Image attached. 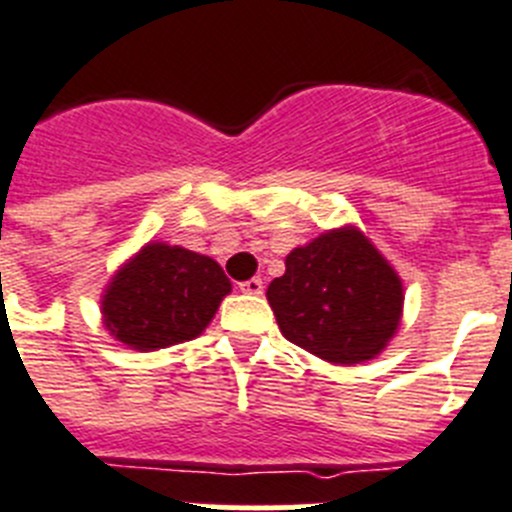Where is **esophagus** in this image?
Listing matches in <instances>:
<instances>
[{"instance_id":"esophagus-1","label":"esophagus","mask_w":512,"mask_h":512,"mask_svg":"<svg viewBox=\"0 0 512 512\" xmlns=\"http://www.w3.org/2000/svg\"><path fill=\"white\" fill-rule=\"evenodd\" d=\"M262 288H265V286H262V278H257V275H255V278H250V281L239 283V291L250 293V296H260Z\"/></svg>"}]
</instances>
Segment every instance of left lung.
<instances>
[{
  "label": "left lung",
  "instance_id": "1",
  "mask_svg": "<svg viewBox=\"0 0 512 512\" xmlns=\"http://www.w3.org/2000/svg\"><path fill=\"white\" fill-rule=\"evenodd\" d=\"M283 337L330 363L384 350L402 317V283L361 231H327L286 257L268 286Z\"/></svg>",
  "mask_w": 512,
  "mask_h": 512
}]
</instances>
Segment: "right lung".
Returning a JSON list of instances; mask_svg holds the SVG:
<instances>
[{"label":"right lung","mask_w":512,"mask_h":512,"mask_svg":"<svg viewBox=\"0 0 512 512\" xmlns=\"http://www.w3.org/2000/svg\"><path fill=\"white\" fill-rule=\"evenodd\" d=\"M231 291L219 262L198 252L146 244L102 299L105 327L136 350L193 340Z\"/></svg>","instance_id":"add662e5"}]
</instances>
